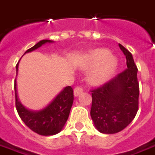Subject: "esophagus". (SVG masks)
<instances>
[{
  "instance_id": "obj_1",
  "label": "esophagus",
  "mask_w": 155,
  "mask_h": 155,
  "mask_svg": "<svg viewBox=\"0 0 155 155\" xmlns=\"http://www.w3.org/2000/svg\"><path fill=\"white\" fill-rule=\"evenodd\" d=\"M83 87L82 86H77V87L74 88V96H79L80 94L83 93Z\"/></svg>"
}]
</instances>
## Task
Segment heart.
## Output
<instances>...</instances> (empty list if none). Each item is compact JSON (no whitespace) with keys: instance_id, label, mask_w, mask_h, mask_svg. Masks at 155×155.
<instances>
[{"instance_id":"heart-1","label":"heart","mask_w":155,"mask_h":155,"mask_svg":"<svg viewBox=\"0 0 155 155\" xmlns=\"http://www.w3.org/2000/svg\"><path fill=\"white\" fill-rule=\"evenodd\" d=\"M118 65V61L106 49H98L88 55L84 61V69L94 68L90 74L92 83L104 82L113 74Z\"/></svg>"}]
</instances>
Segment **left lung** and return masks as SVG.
<instances>
[{"instance_id": "1", "label": "left lung", "mask_w": 155, "mask_h": 155, "mask_svg": "<svg viewBox=\"0 0 155 155\" xmlns=\"http://www.w3.org/2000/svg\"><path fill=\"white\" fill-rule=\"evenodd\" d=\"M126 58L127 68L100 87L91 90V115L96 129L115 134L126 128L139 110L140 86L132 54L119 44Z\"/></svg>"}]
</instances>
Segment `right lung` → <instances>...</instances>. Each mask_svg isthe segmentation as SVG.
<instances>
[{"instance_id":"1","label":"right lung","mask_w":155,"mask_h":155,"mask_svg":"<svg viewBox=\"0 0 155 155\" xmlns=\"http://www.w3.org/2000/svg\"><path fill=\"white\" fill-rule=\"evenodd\" d=\"M47 42H52V41L43 40L39 41L33 47L28 49L25 51V53L35 51V49ZM18 64L19 62L16 64V74L18 71ZM14 89L15 94V108L19 116L21 117V120L25 124L26 126L35 133L45 136L53 135L61 132L65 124V122L67 121L71 106L73 104V88L71 86L65 87L48 106L36 112L29 110L20 103L17 97L15 80Z\"/></svg>"}]
</instances>
